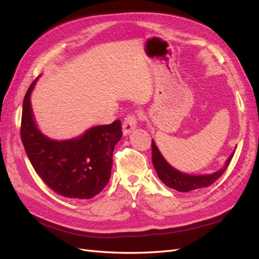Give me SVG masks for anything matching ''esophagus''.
Wrapping results in <instances>:
<instances>
[{"label": "esophagus", "mask_w": 259, "mask_h": 259, "mask_svg": "<svg viewBox=\"0 0 259 259\" xmlns=\"http://www.w3.org/2000/svg\"><path fill=\"white\" fill-rule=\"evenodd\" d=\"M137 128V117L135 114H128L122 122V131L124 136L130 135Z\"/></svg>", "instance_id": "34e87169"}]
</instances>
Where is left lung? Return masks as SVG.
<instances>
[{
  "label": "left lung",
  "instance_id": "1",
  "mask_svg": "<svg viewBox=\"0 0 259 259\" xmlns=\"http://www.w3.org/2000/svg\"><path fill=\"white\" fill-rule=\"evenodd\" d=\"M151 149H152V163L155 167L157 175L159 179L166 185L169 188H172L180 192H188L191 190H196L199 188H205V187L210 186L213 184L221 176L224 174L225 170L227 169L228 164L232 160L234 156L233 152L232 155L225 162L224 167L221 168L216 172L209 174V175H189L186 172H181L179 170L174 168L172 166L166 161L161 155V152L159 151L158 147L156 146L155 141L152 139L151 142Z\"/></svg>",
  "mask_w": 259,
  "mask_h": 259
}]
</instances>
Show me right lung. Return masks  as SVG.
<instances>
[{"instance_id": "obj_1", "label": "right lung", "mask_w": 259, "mask_h": 259, "mask_svg": "<svg viewBox=\"0 0 259 259\" xmlns=\"http://www.w3.org/2000/svg\"><path fill=\"white\" fill-rule=\"evenodd\" d=\"M30 85L23 100L21 139L36 174L50 188L68 198L91 199L109 183L114 146L122 137L120 120L97 125L72 139L53 140L37 128Z\"/></svg>"}]
</instances>
